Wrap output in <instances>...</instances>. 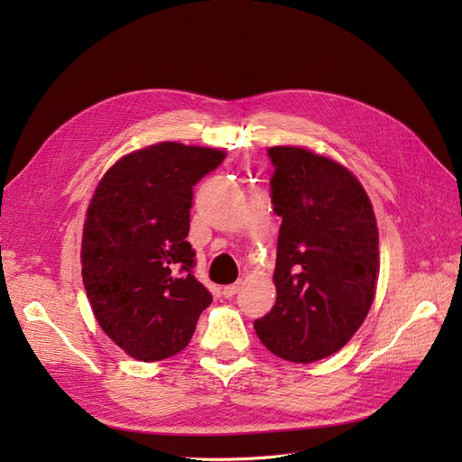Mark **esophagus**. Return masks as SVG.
Returning a JSON list of instances; mask_svg holds the SVG:
<instances>
[{
	"mask_svg": "<svg viewBox=\"0 0 462 462\" xmlns=\"http://www.w3.org/2000/svg\"><path fill=\"white\" fill-rule=\"evenodd\" d=\"M239 289H241V283H233V285L223 287V297H226V299H231V297H235L236 292H239Z\"/></svg>",
	"mask_w": 462,
	"mask_h": 462,
	"instance_id": "34e87169",
	"label": "esophagus"
}]
</instances>
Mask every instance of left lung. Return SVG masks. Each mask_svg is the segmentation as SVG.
<instances>
[{"label":"left lung","instance_id":"left-lung-1","mask_svg":"<svg viewBox=\"0 0 462 462\" xmlns=\"http://www.w3.org/2000/svg\"><path fill=\"white\" fill-rule=\"evenodd\" d=\"M270 179L277 236L273 309L254 321L262 345L309 365L343 348L368 316L380 239L366 190L341 163L273 146Z\"/></svg>","mask_w":462,"mask_h":462}]
</instances>
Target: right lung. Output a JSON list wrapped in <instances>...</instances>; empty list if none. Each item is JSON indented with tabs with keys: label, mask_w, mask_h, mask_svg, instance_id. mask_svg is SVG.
Wrapping results in <instances>:
<instances>
[{
	"label": "right lung",
	"mask_w": 462,
	"mask_h": 462,
	"mask_svg": "<svg viewBox=\"0 0 462 462\" xmlns=\"http://www.w3.org/2000/svg\"><path fill=\"white\" fill-rule=\"evenodd\" d=\"M223 160V150L160 143L121 158L94 190L82 283L97 324L136 360L183 351L212 302L187 236L192 187Z\"/></svg>",
	"instance_id": "obj_1"
}]
</instances>
